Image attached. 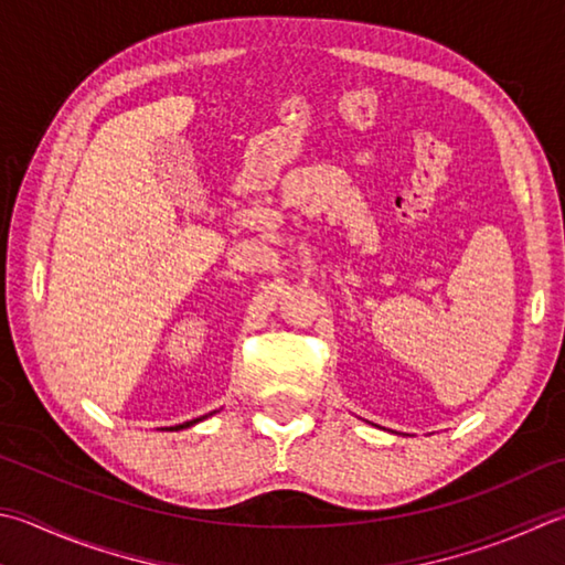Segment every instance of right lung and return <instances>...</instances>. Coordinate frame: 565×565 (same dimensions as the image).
<instances>
[{"label":"right lung","mask_w":565,"mask_h":565,"mask_svg":"<svg viewBox=\"0 0 565 565\" xmlns=\"http://www.w3.org/2000/svg\"><path fill=\"white\" fill-rule=\"evenodd\" d=\"M207 417V415H202V417H198V419H190V423H182V425H178V427H170V429H182V427H192L194 423H202V419Z\"/></svg>","instance_id":"add662e5"}]
</instances>
